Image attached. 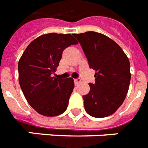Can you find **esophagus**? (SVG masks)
Masks as SVG:
<instances>
[{"instance_id":"34e87169","label":"esophagus","mask_w":148,"mask_h":148,"mask_svg":"<svg viewBox=\"0 0 148 148\" xmlns=\"http://www.w3.org/2000/svg\"><path fill=\"white\" fill-rule=\"evenodd\" d=\"M81 82V80L80 78L74 79V84H75V85H77V84H79Z\"/></svg>"}]
</instances>
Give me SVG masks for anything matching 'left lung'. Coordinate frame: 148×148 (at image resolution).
Listing matches in <instances>:
<instances>
[{
	"instance_id": "obj_1",
	"label": "left lung",
	"mask_w": 148,
	"mask_h": 148,
	"mask_svg": "<svg viewBox=\"0 0 148 148\" xmlns=\"http://www.w3.org/2000/svg\"><path fill=\"white\" fill-rule=\"evenodd\" d=\"M96 71L95 84L84 95L86 112L94 117L110 116L121 107L131 81L130 62L121 47L104 34L95 31L74 34Z\"/></svg>"
}]
</instances>
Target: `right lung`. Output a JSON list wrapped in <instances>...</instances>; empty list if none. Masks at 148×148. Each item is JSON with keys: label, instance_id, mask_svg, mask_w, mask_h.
<instances>
[{"label": "right lung", "instance_id": "add662e5", "mask_svg": "<svg viewBox=\"0 0 148 148\" xmlns=\"http://www.w3.org/2000/svg\"><path fill=\"white\" fill-rule=\"evenodd\" d=\"M77 44L71 34H45L31 41L20 58V86L27 101L40 114L55 117L67 110L74 80L51 74L58 68L63 51Z\"/></svg>", "mask_w": 148, "mask_h": 148}]
</instances>
